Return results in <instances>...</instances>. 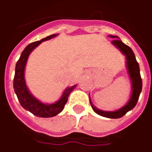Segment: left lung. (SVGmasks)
Masks as SVG:
<instances>
[{
	"instance_id": "left-lung-1",
	"label": "left lung",
	"mask_w": 152,
	"mask_h": 152,
	"mask_svg": "<svg viewBox=\"0 0 152 152\" xmlns=\"http://www.w3.org/2000/svg\"><path fill=\"white\" fill-rule=\"evenodd\" d=\"M111 38H113L115 39L112 41V43L115 45L116 48L120 49L121 52L123 53L124 55H126V60H127V68H128V71H129V76L132 80V93L131 97L129 102L127 103L124 107H122L121 109L119 110L113 112H106L102 111L100 109H97L96 107L92 104V102L90 101L89 98V102L90 104L92 106L94 111L97 113L100 116H104V117H108V118H120L124 116L125 114L129 111L132 110L134 107L136 106V103L138 102L139 97L140 94L141 90H142V79H141L140 73V66H139V63L136 59L134 52L132 51L131 48H129V46L122 43L121 39H118L119 37L116 36H109Z\"/></svg>"
}]
</instances>
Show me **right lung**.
Instances as JSON below:
<instances>
[{
  "instance_id": "add662e5",
  "label": "right lung",
  "mask_w": 152,
  "mask_h": 152,
  "mask_svg": "<svg viewBox=\"0 0 152 152\" xmlns=\"http://www.w3.org/2000/svg\"><path fill=\"white\" fill-rule=\"evenodd\" d=\"M56 36L57 35H55V34L49 36L46 38L42 39L41 40L33 42V43L28 44L24 48L23 52L21 53L20 57L16 63L15 76H14L13 79L14 91L16 93L21 106L24 109L34 114L35 116L44 117V118L55 116L63 111L65 104L67 102L68 97H69L70 92L76 87V86L75 85L73 86L66 88L63 93L62 97L58 102L53 103V104H47L42 103L39 100L35 98L31 94V93L29 92L28 87L26 86L25 79H24V69H25L26 63H27V60H28L30 53L37 46L39 45L43 41L48 40Z\"/></svg>"
}]
</instances>
